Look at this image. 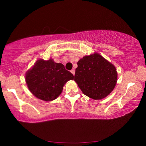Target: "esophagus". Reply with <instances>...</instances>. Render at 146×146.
<instances>
[{
	"instance_id": "esophagus-1",
	"label": "esophagus",
	"mask_w": 146,
	"mask_h": 146,
	"mask_svg": "<svg viewBox=\"0 0 146 146\" xmlns=\"http://www.w3.org/2000/svg\"><path fill=\"white\" fill-rule=\"evenodd\" d=\"M71 73H72L73 75H75V70H74V69H73V70H71Z\"/></svg>"
}]
</instances>
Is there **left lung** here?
I'll list each match as a JSON object with an SVG mask.
<instances>
[{"instance_id":"obj_1","label":"left lung","mask_w":146,"mask_h":146,"mask_svg":"<svg viewBox=\"0 0 146 146\" xmlns=\"http://www.w3.org/2000/svg\"><path fill=\"white\" fill-rule=\"evenodd\" d=\"M77 64L75 81L85 95L100 100L113 90L117 80L116 68L101 55L86 56Z\"/></svg>"}]
</instances>
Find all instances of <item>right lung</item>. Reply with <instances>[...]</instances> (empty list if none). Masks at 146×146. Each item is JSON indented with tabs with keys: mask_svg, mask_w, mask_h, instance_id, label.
I'll list each match as a JSON object with an SVG mask.
<instances>
[{
	"mask_svg": "<svg viewBox=\"0 0 146 146\" xmlns=\"http://www.w3.org/2000/svg\"><path fill=\"white\" fill-rule=\"evenodd\" d=\"M74 76L61 63L50 59L39 60L32 69L27 71L26 82L31 92L39 99L51 101L61 94L64 85Z\"/></svg>",
	"mask_w": 146,
	"mask_h": 146,
	"instance_id": "add662e5",
	"label": "right lung"
}]
</instances>
